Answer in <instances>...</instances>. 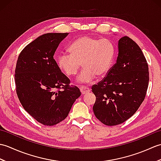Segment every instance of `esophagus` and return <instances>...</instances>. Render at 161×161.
Masks as SVG:
<instances>
[{
    "label": "esophagus",
    "mask_w": 161,
    "mask_h": 161,
    "mask_svg": "<svg viewBox=\"0 0 161 161\" xmlns=\"http://www.w3.org/2000/svg\"><path fill=\"white\" fill-rule=\"evenodd\" d=\"M80 89L81 93H82V94L88 93H89V92L91 91L90 88L86 87V86H81V87L80 88Z\"/></svg>",
    "instance_id": "obj_1"
}]
</instances>
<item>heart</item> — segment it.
Here are the masks:
<instances>
[{"label":"heart","mask_w":161,"mask_h":161,"mask_svg":"<svg viewBox=\"0 0 161 161\" xmlns=\"http://www.w3.org/2000/svg\"><path fill=\"white\" fill-rule=\"evenodd\" d=\"M70 54L63 53L57 58L59 69L67 76L76 75L84 67L77 81L81 84L93 81L96 75L103 77L110 70L114 62L115 48L110 40L83 36L69 47Z\"/></svg>","instance_id":"heart-1"}]
</instances>
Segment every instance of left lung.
<instances>
[{
	"mask_svg": "<svg viewBox=\"0 0 161 161\" xmlns=\"http://www.w3.org/2000/svg\"><path fill=\"white\" fill-rule=\"evenodd\" d=\"M149 80L148 64L141 47L129 37H122L116 63L92 86L96 97L93 107L95 117L108 126L125 122L145 100Z\"/></svg>",
	"mask_w": 161,
	"mask_h": 161,
	"instance_id": "obj_1",
	"label": "left lung"
}]
</instances>
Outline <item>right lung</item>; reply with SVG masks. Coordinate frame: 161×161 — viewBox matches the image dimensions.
Masks as SVG:
<instances>
[{"label":"right lung","mask_w":161,"mask_h":161,"mask_svg":"<svg viewBox=\"0 0 161 161\" xmlns=\"http://www.w3.org/2000/svg\"><path fill=\"white\" fill-rule=\"evenodd\" d=\"M68 33H47L20 52L15 69L16 94L24 109L36 121L53 126L66 118L81 95L58 67L54 54Z\"/></svg>","instance_id":"obj_1"}]
</instances>
